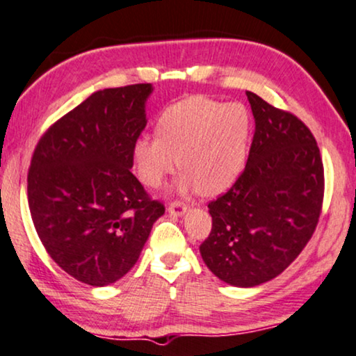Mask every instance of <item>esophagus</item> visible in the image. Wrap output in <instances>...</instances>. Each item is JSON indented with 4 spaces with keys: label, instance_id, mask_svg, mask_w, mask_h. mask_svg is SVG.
Wrapping results in <instances>:
<instances>
[{
    "label": "esophagus",
    "instance_id": "obj_1",
    "mask_svg": "<svg viewBox=\"0 0 356 356\" xmlns=\"http://www.w3.org/2000/svg\"><path fill=\"white\" fill-rule=\"evenodd\" d=\"M188 206L185 203H181V201H175V203H171L168 206V213L173 214V216H183V214L186 213Z\"/></svg>",
    "mask_w": 356,
    "mask_h": 356
}]
</instances>
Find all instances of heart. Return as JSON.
Here are the masks:
<instances>
[{"label": "heart", "instance_id": "1", "mask_svg": "<svg viewBox=\"0 0 356 356\" xmlns=\"http://www.w3.org/2000/svg\"><path fill=\"white\" fill-rule=\"evenodd\" d=\"M156 137L134 143L131 160L140 181L158 188L177 168L179 188L200 186L216 195L238 179L248 158L252 115L244 104L191 95L171 104L156 122Z\"/></svg>", "mask_w": 356, "mask_h": 356}]
</instances>
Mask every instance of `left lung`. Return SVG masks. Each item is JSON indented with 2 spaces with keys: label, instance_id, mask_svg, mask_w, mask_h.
<instances>
[{
  "label": "left lung",
  "instance_id": "1",
  "mask_svg": "<svg viewBox=\"0 0 356 356\" xmlns=\"http://www.w3.org/2000/svg\"><path fill=\"white\" fill-rule=\"evenodd\" d=\"M256 131L248 163L231 190L208 204L213 227L200 245L208 269L234 287L277 277L318 222L323 165L310 130L252 92Z\"/></svg>",
  "mask_w": 356,
  "mask_h": 356
}]
</instances>
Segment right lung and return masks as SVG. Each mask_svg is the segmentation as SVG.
<instances>
[{
  "label": "right lung",
  "mask_w": 356,
  "mask_h": 356,
  "mask_svg": "<svg viewBox=\"0 0 356 356\" xmlns=\"http://www.w3.org/2000/svg\"><path fill=\"white\" fill-rule=\"evenodd\" d=\"M152 92V84L94 92L44 134L31 160L39 239L60 269L94 287L124 277L165 213L130 171Z\"/></svg>",
  "instance_id": "add662e5"
}]
</instances>
